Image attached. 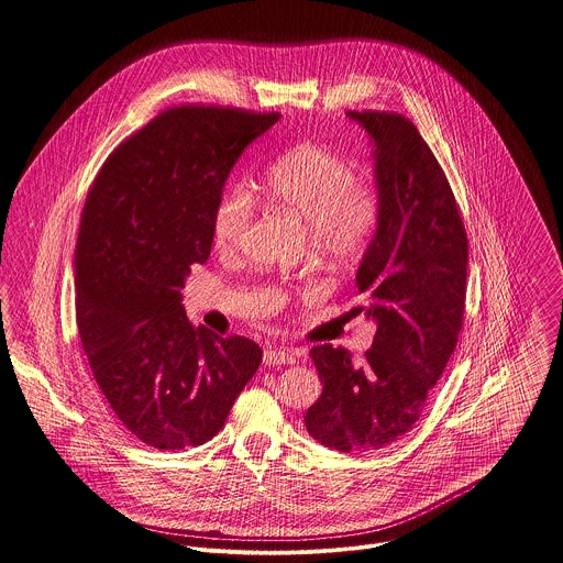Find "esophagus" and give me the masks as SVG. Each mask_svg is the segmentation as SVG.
Segmentation results:
<instances>
[{
    "mask_svg": "<svg viewBox=\"0 0 563 563\" xmlns=\"http://www.w3.org/2000/svg\"><path fill=\"white\" fill-rule=\"evenodd\" d=\"M300 358V352L296 350V347H267L265 350V354H263V361H265V365H291V363H296Z\"/></svg>",
    "mask_w": 563,
    "mask_h": 563,
    "instance_id": "obj_1",
    "label": "esophagus"
}]
</instances>
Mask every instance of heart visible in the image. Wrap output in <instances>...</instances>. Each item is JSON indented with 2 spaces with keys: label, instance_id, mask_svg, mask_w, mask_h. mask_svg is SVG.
<instances>
[{
  "label": "heart",
  "instance_id": "1",
  "mask_svg": "<svg viewBox=\"0 0 563 563\" xmlns=\"http://www.w3.org/2000/svg\"><path fill=\"white\" fill-rule=\"evenodd\" d=\"M267 200L311 224L313 245L332 258H352L365 245L378 220L374 187L356 176L352 159L325 144L302 142L267 167ZM256 202L245 185L222 189L211 209V240L218 252L243 247L254 222Z\"/></svg>",
  "mask_w": 563,
  "mask_h": 563
}]
</instances>
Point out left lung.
Segmentation results:
<instances>
[{"instance_id":"left-lung-1","label":"left lung","mask_w":563,"mask_h":563,"mask_svg":"<svg viewBox=\"0 0 563 563\" xmlns=\"http://www.w3.org/2000/svg\"><path fill=\"white\" fill-rule=\"evenodd\" d=\"M376 144L378 229L356 272L372 298V347L354 363L343 347L309 356L323 394L305 415L325 448L367 452L415 428L463 328L467 233L452 187L419 129L394 111H350Z\"/></svg>"}]
</instances>
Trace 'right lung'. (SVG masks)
Instances as JSON below:
<instances>
[{
  "label": "right lung",
  "mask_w": 563,
  "mask_h": 563,
  "mask_svg": "<svg viewBox=\"0 0 563 563\" xmlns=\"http://www.w3.org/2000/svg\"><path fill=\"white\" fill-rule=\"evenodd\" d=\"M280 113L183 104L120 142L89 187L75 245V318L115 419L157 450L213 439L256 374L245 336L194 328L185 278L211 254L229 172Z\"/></svg>",
  "instance_id": "obj_1"
}]
</instances>
